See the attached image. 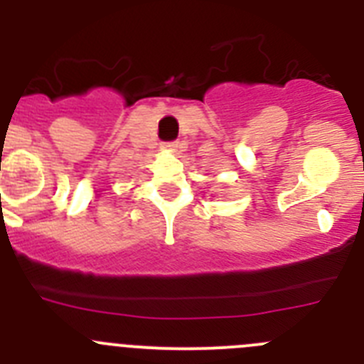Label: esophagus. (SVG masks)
Instances as JSON below:
<instances>
[{
    "instance_id": "obj_1",
    "label": "esophagus",
    "mask_w": 364,
    "mask_h": 364,
    "mask_svg": "<svg viewBox=\"0 0 364 364\" xmlns=\"http://www.w3.org/2000/svg\"><path fill=\"white\" fill-rule=\"evenodd\" d=\"M163 149H165V151H171V152H176L179 149V144L178 141H165V144L161 145Z\"/></svg>"
}]
</instances>
